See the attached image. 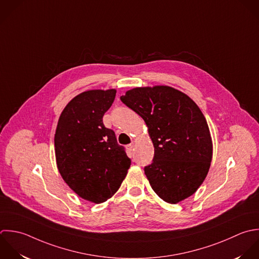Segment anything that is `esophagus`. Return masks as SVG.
<instances>
[{
  "label": "esophagus",
  "mask_w": 259,
  "mask_h": 259,
  "mask_svg": "<svg viewBox=\"0 0 259 259\" xmlns=\"http://www.w3.org/2000/svg\"><path fill=\"white\" fill-rule=\"evenodd\" d=\"M133 147H134L133 143H132V144H129V145H127V146H126V148H127V150H128L129 152H132V151H133Z\"/></svg>",
  "instance_id": "esophagus-1"
}]
</instances>
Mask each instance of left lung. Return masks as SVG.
<instances>
[{
  "mask_svg": "<svg viewBox=\"0 0 259 259\" xmlns=\"http://www.w3.org/2000/svg\"><path fill=\"white\" fill-rule=\"evenodd\" d=\"M120 99L148 128L154 157L144 172L152 190L169 204L195 194L213 156L209 126L198 105L168 85L134 88Z\"/></svg>",
  "mask_w": 259,
  "mask_h": 259,
  "instance_id": "obj_1",
  "label": "left lung"
}]
</instances>
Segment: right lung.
<instances>
[{"label":"right lung","mask_w":259,"mask_h":259,"mask_svg":"<svg viewBox=\"0 0 259 259\" xmlns=\"http://www.w3.org/2000/svg\"><path fill=\"white\" fill-rule=\"evenodd\" d=\"M115 96V89L75 96L61 112L54 135L60 176L77 196L95 204L119 190L131 164L115 132L103 123Z\"/></svg>","instance_id":"right-lung-1"}]
</instances>
